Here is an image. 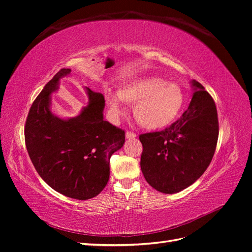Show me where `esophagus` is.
Wrapping results in <instances>:
<instances>
[{
	"mask_svg": "<svg viewBox=\"0 0 252 252\" xmlns=\"http://www.w3.org/2000/svg\"><path fill=\"white\" fill-rule=\"evenodd\" d=\"M126 138L127 139H133V138H136V134L132 131H127L126 132Z\"/></svg>",
	"mask_w": 252,
	"mask_h": 252,
	"instance_id": "esophagus-1",
	"label": "esophagus"
}]
</instances>
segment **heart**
Listing matches in <instances>:
<instances>
[{"instance_id": "heart-1", "label": "heart", "mask_w": 252, "mask_h": 252, "mask_svg": "<svg viewBox=\"0 0 252 252\" xmlns=\"http://www.w3.org/2000/svg\"><path fill=\"white\" fill-rule=\"evenodd\" d=\"M122 101L134 105L135 121L149 130H158L171 124L184 103L181 87L157 77L134 80L118 90L106 94V104L114 118L124 113Z\"/></svg>"}]
</instances>
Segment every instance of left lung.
Segmentation results:
<instances>
[{
	"label": "left lung",
	"mask_w": 252,
	"mask_h": 252,
	"mask_svg": "<svg viewBox=\"0 0 252 252\" xmlns=\"http://www.w3.org/2000/svg\"><path fill=\"white\" fill-rule=\"evenodd\" d=\"M182 117L162 131L143 133L141 169L158 191L171 194L189 187L207 169L219 138L216 103L202 84Z\"/></svg>",
	"instance_id": "8db88e82"
}]
</instances>
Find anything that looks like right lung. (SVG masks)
I'll return each mask as SVG.
<instances>
[{
	"mask_svg": "<svg viewBox=\"0 0 252 252\" xmlns=\"http://www.w3.org/2000/svg\"><path fill=\"white\" fill-rule=\"evenodd\" d=\"M63 68L33 101L25 124V143L40 177L56 191L77 200L94 197L109 180L113 152L125 143V131L104 121V95L86 88L89 103L78 117L63 120L50 111V95Z\"/></svg>",
	"mask_w": 252,
	"mask_h": 252,
	"instance_id": "right-lung-1",
	"label": "right lung"
}]
</instances>
